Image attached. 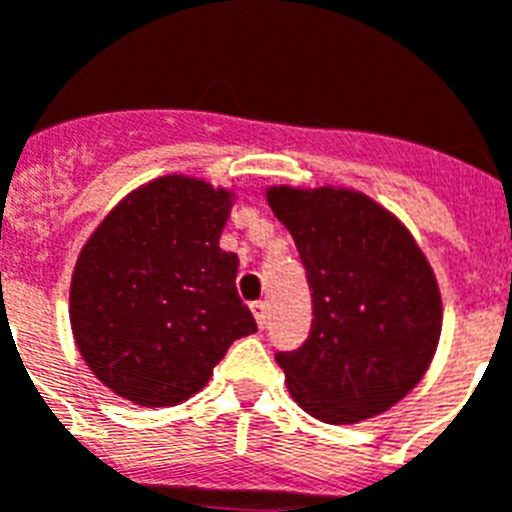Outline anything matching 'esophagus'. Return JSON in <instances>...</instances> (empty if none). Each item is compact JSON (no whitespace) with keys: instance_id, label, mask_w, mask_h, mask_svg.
I'll list each match as a JSON object with an SVG mask.
<instances>
[{"instance_id":"obj_1","label":"esophagus","mask_w":512,"mask_h":512,"mask_svg":"<svg viewBox=\"0 0 512 512\" xmlns=\"http://www.w3.org/2000/svg\"><path fill=\"white\" fill-rule=\"evenodd\" d=\"M251 311H253V319H256V324H259V327H264L266 314H269V306H266V301H253Z\"/></svg>"}]
</instances>
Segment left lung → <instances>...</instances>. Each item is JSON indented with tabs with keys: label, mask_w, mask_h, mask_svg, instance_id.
<instances>
[{
	"label": "left lung",
	"mask_w": 512,
	"mask_h": 512,
	"mask_svg": "<svg viewBox=\"0 0 512 512\" xmlns=\"http://www.w3.org/2000/svg\"><path fill=\"white\" fill-rule=\"evenodd\" d=\"M306 266L314 322L277 353L287 390L324 424L379 416L421 382L442 332L437 277L408 227L358 190L266 188Z\"/></svg>",
	"instance_id": "1"
}]
</instances>
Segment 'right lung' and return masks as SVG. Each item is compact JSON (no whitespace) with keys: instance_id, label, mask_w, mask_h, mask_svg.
<instances>
[{"instance_id":"obj_1","label":"right lung","mask_w":512,"mask_h":512,"mask_svg":"<svg viewBox=\"0 0 512 512\" xmlns=\"http://www.w3.org/2000/svg\"><path fill=\"white\" fill-rule=\"evenodd\" d=\"M235 193L188 175L135 188L101 219L70 282V327L104 387L143 408L201 392L227 348L256 332L219 248Z\"/></svg>"}]
</instances>
